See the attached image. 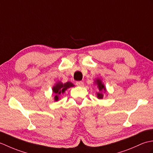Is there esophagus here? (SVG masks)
Masks as SVG:
<instances>
[{"mask_svg": "<svg viewBox=\"0 0 153 153\" xmlns=\"http://www.w3.org/2000/svg\"><path fill=\"white\" fill-rule=\"evenodd\" d=\"M76 85L79 86V87H83L84 85L83 82H80V81H79V82H76Z\"/></svg>", "mask_w": 153, "mask_h": 153, "instance_id": "obj_1", "label": "esophagus"}]
</instances>
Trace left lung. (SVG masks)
Returning <instances> with one entry per match:
<instances>
[{
  "label": "left lung",
  "mask_w": 153,
  "mask_h": 153,
  "mask_svg": "<svg viewBox=\"0 0 153 153\" xmlns=\"http://www.w3.org/2000/svg\"><path fill=\"white\" fill-rule=\"evenodd\" d=\"M96 83H97V85H98V88L99 90V93H97V97H98L99 99H102L103 98V94L101 93L102 91L104 92H106V89H105V85H103L100 79H97L96 81Z\"/></svg>",
  "instance_id": "obj_1"
}]
</instances>
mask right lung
<instances>
[{"mask_svg":"<svg viewBox=\"0 0 153 153\" xmlns=\"http://www.w3.org/2000/svg\"><path fill=\"white\" fill-rule=\"evenodd\" d=\"M74 86V84L71 83V82H67L64 84L60 82L56 83V85L54 86L53 88L54 95H55L54 100H56V101H57L58 100V97H59V96L62 93H64L65 91L67 90V89Z\"/></svg>","mask_w":153,"mask_h":153,"instance_id":"right-lung-1","label":"right lung"}]
</instances>
